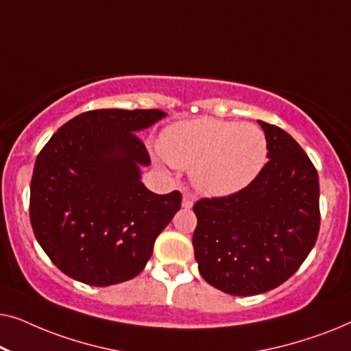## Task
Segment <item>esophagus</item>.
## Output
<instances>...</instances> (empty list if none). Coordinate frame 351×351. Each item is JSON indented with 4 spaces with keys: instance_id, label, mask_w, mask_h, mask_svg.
<instances>
[{
    "instance_id": "34e87169",
    "label": "esophagus",
    "mask_w": 351,
    "mask_h": 351,
    "mask_svg": "<svg viewBox=\"0 0 351 351\" xmlns=\"http://www.w3.org/2000/svg\"><path fill=\"white\" fill-rule=\"evenodd\" d=\"M195 204V196L190 195V193H185L184 195V199H182V208L184 209H191Z\"/></svg>"
}]
</instances>
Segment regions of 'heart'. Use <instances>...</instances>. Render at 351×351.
<instances>
[{"instance_id":"1","label":"heart","mask_w":351,"mask_h":351,"mask_svg":"<svg viewBox=\"0 0 351 351\" xmlns=\"http://www.w3.org/2000/svg\"><path fill=\"white\" fill-rule=\"evenodd\" d=\"M160 150L172 166L191 169L201 193L228 196L261 174L268 145L265 134L254 124L198 118L166 128Z\"/></svg>"}]
</instances>
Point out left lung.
Returning a JSON list of instances; mask_svg holds the SVG:
<instances>
[{"label":"left lung","mask_w":351,"mask_h":351,"mask_svg":"<svg viewBox=\"0 0 351 351\" xmlns=\"http://www.w3.org/2000/svg\"><path fill=\"white\" fill-rule=\"evenodd\" d=\"M268 162L238 193L196 201L195 258L210 286L256 295L299 270L319 232V179L302 147L281 128L258 121Z\"/></svg>","instance_id":"1"}]
</instances>
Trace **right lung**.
<instances>
[{
	"label": "right lung",
	"instance_id": "1",
	"mask_svg": "<svg viewBox=\"0 0 351 351\" xmlns=\"http://www.w3.org/2000/svg\"><path fill=\"white\" fill-rule=\"evenodd\" d=\"M161 110H90L65 123L36 158L30 220L36 241L66 276L89 286L132 280L182 195H156L141 180L150 166L138 131Z\"/></svg>",
	"mask_w": 351,
	"mask_h": 351
}]
</instances>
